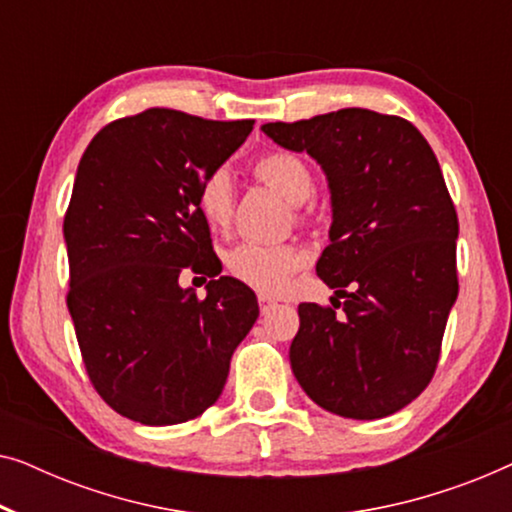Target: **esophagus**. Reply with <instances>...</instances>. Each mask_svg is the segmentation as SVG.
Returning a JSON list of instances; mask_svg holds the SVG:
<instances>
[{
    "label": "esophagus",
    "mask_w": 512,
    "mask_h": 512,
    "mask_svg": "<svg viewBox=\"0 0 512 512\" xmlns=\"http://www.w3.org/2000/svg\"><path fill=\"white\" fill-rule=\"evenodd\" d=\"M258 305H261V312H268L270 307H275L277 303H275V298H270V296H258Z\"/></svg>",
    "instance_id": "34e87169"
}]
</instances>
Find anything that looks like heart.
Instances as JSON below:
<instances>
[{"mask_svg": "<svg viewBox=\"0 0 512 512\" xmlns=\"http://www.w3.org/2000/svg\"><path fill=\"white\" fill-rule=\"evenodd\" d=\"M254 174L291 205H303L314 193V174L298 153L270 151L256 158ZM198 209L212 230H226L233 219V184L226 170L209 172L198 188ZM305 216V214H300ZM305 265V251L291 242H244L226 256L237 282L261 293H277Z\"/></svg>", "mask_w": 512, "mask_h": 512, "instance_id": "b5f03b06", "label": "heart"}]
</instances>
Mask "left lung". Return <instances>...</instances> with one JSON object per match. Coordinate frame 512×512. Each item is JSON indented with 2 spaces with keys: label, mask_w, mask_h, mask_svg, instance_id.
I'll use <instances>...</instances> for the list:
<instances>
[{
  "label": "left lung",
  "mask_w": 512,
  "mask_h": 512,
  "mask_svg": "<svg viewBox=\"0 0 512 512\" xmlns=\"http://www.w3.org/2000/svg\"><path fill=\"white\" fill-rule=\"evenodd\" d=\"M263 132L310 153L333 200L317 275L335 298L298 305L293 375L333 415H394L433 380L459 293V219L436 153L405 118L356 107Z\"/></svg>",
  "instance_id": "8db88e82"
}]
</instances>
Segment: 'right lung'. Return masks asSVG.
<instances>
[{
    "instance_id": "1",
    "label": "right lung",
    "mask_w": 512,
    "mask_h": 512,
    "mask_svg": "<svg viewBox=\"0 0 512 512\" xmlns=\"http://www.w3.org/2000/svg\"><path fill=\"white\" fill-rule=\"evenodd\" d=\"M254 121L146 109L97 132L65 214L67 307L88 380L118 415L181 424L221 396L230 356L258 319L254 291L221 277L198 188ZM210 277L208 296L178 277Z\"/></svg>"
}]
</instances>
